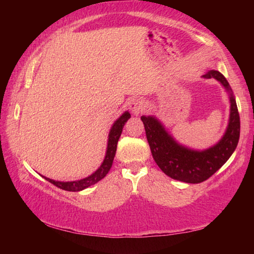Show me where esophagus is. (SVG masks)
<instances>
[{
  "label": "esophagus",
  "instance_id": "esophagus-1",
  "mask_svg": "<svg viewBox=\"0 0 254 254\" xmlns=\"http://www.w3.org/2000/svg\"><path fill=\"white\" fill-rule=\"evenodd\" d=\"M130 109L133 114H140L144 110V102L141 98H134L130 103Z\"/></svg>",
  "mask_w": 254,
  "mask_h": 254
}]
</instances>
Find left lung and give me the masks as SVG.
Here are the masks:
<instances>
[{
  "label": "left lung",
  "instance_id": "1",
  "mask_svg": "<svg viewBox=\"0 0 254 254\" xmlns=\"http://www.w3.org/2000/svg\"><path fill=\"white\" fill-rule=\"evenodd\" d=\"M203 77L221 81L231 94L229 127L222 140L214 147L204 151L185 148L176 142L157 119L141 118L150 150L159 168L170 178L188 184L203 183L216 173L234 152L240 137V115L229 81L217 70H209Z\"/></svg>",
  "mask_w": 254,
  "mask_h": 254
}]
</instances>
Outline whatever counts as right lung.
I'll return each mask as SVG.
<instances>
[{"label":"right lung","mask_w":254,"mask_h":254,"mask_svg":"<svg viewBox=\"0 0 254 254\" xmlns=\"http://www.w3.org/2000/svg\"><path fill=\"white\" fill-rule=\"evenodd\" d=\"M130 117H131L130 113H128V112H126V113L122 114L121 118L115 121L113 127H112V128H111L110 134H109V143H107V150H106V156H105L104 161H103L100 168H98L93 175L89 176V177L77 180V182H67V183L55 182V180L49 179L47 177H44V178L46 180H48L49 183L55 185L56 187L64 189V190H68V191L83 190V189L92 186V185L96 184L97 182H100L101 179L105 177L107 173H109L111 169L112 163H113V160H114L115 152H117L118 142H119L120 136H121L123 127L127 120L130 119Z\"/></svg>","instance_id":"right-lung-1"}]
</instances>
